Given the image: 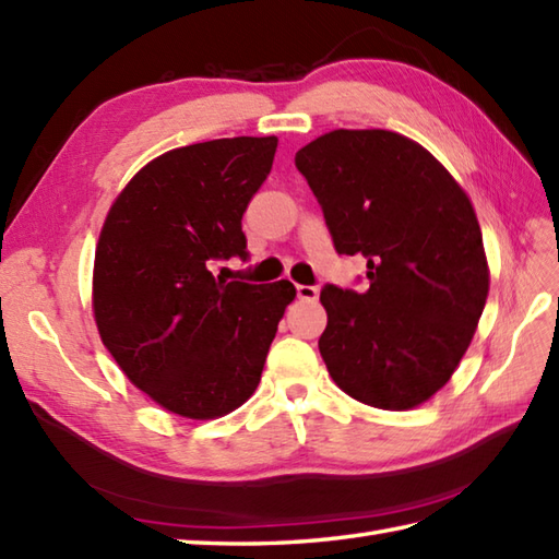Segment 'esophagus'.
<instances>
[{
	"mask_svg": "<svg viewBox=\"0 0 559 559\" xmlns=\"http://www.w3.org/2000/svg\"><path fill=\"white\" fill-rule=\"evenodd\" d=\"M319 298V290L314 286H298V300L314 302Z\"/></svg>",
	"mask_w": 559,
	"mask_h": 559,
	"instance_id": "esophagus-1",
	"label": "esophagus"
}]
</instances>
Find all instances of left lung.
<instances>
[{"mask_svg":"<svg viewBox=\"0 0 559 559\" xmlns=\"http://www.w3.org/2000/svg\"><path fill=\"white\" fill-rule=\"evenodd\" d=\"M338 254L367 259L365 293L326 286L319 353L355 401L411 411L459 367L490 269L476 211L430 151L386 129H334L295 153Z\"/></svg>","mask_w":559,"mask_h":559,"instance_id":"1","label":"left lung"}]
</instances>
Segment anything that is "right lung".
Listing matches in <instances>:
<instances>
[{"instance_id":"right-lung-1","label":"right lung","mask_w":559,"mask_h":559,"mask_svg":"<svg viewBox=\"0 0 559 559\" xmlns=\"http://www.w3.org/2000/svg\"><path fill=\"white\" fill-rule=\"evenodd\" d=\"M276 136L173 148L127 182L105 216L93 317L129 382L160 408L213 420L259 386L295 300L290 281H223L211 261L247 257L242 213L264 185Z\"/></svg>"}]
</instances>
